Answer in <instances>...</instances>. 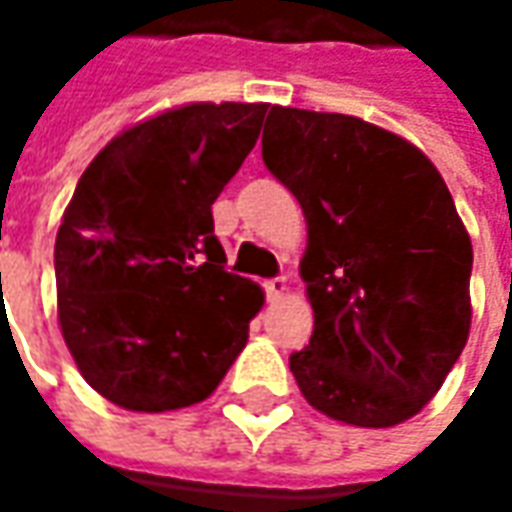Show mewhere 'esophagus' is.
Wrapping results in <instances>:
<instances>
[{
	"label": "esophagus",
	"mask_w": 512,
	"mask_h": 512,
	"mask_svg": "<svg viewBox=\"0 0 512 512\" xmlns=\"http://www.w3.org/2000/svg\"><path fill=\"white\" fill-rule=\"evenodd\" d=\"M285 290H287V279H285V276H276V279H267V282H265L267 299H279V296H282Z\"/></svg>",
	"instance_id": "1"
}]
</instances>
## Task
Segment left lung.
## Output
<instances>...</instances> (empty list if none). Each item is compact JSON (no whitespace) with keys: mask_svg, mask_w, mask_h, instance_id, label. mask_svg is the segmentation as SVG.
Instances as JSON below:
<instances>
[{"mask_svg":"<svg viewBox=\"0 0 512 512\" xmlns=\"http://www.w3.org/2000/svg\"><path fill=\"white\" fill-rule=\"evenodd\" d=\"M267 170L299 199L313 336L290 356L310 407L393 427L430 402L470 333V233L416 145L359 116L273 105Z\"/></svg>","mask_w":512,"mask_h":512,"instance_id":"8db88e82","label":"left lung"}]
</instances>
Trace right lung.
Here are the masks:
<instances>
[{
    "label": "right lung",
    "mask_w": 512,
    "mask_h": 512,
    "mask_svg": "<svg viewBox=\"0 0 512 512\" xmlns=\"http://www.w3.org/2000/svg\"><path fill=\"white\" fill-rule=\"evenodd\" d=\"M265 102H190L113 136L56 233V310L85 382L133 413L219 387L265 293L227 273L210 205L253 150Z\"/></svg>",
    "instance_id": "1"
}]
</instances>
